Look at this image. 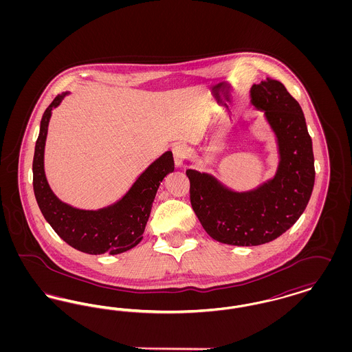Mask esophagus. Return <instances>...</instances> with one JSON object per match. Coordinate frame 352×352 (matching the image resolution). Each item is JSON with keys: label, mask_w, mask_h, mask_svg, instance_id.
I'll return each instance as SVG.
<instances>
[{"label": "esophagus", "mask_w": 352, "mask_h": 352, "mask_svg": "<svg viewBox=\"0 0 352 352\" xmlns=\"http://www.w3.org/2000/svg\"><path fill=\"white\" fill-rule=\"evenodd\" d=\"M190 153V149L187 145L184 144H178L173 148V155H174V162H175V166L177 168H182L184 164V160L187 158Z\"/></svg>", "instance_id": "1"}]
</instances>
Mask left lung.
<instances>
[{
  "mask_svg": "<svg viewBox=\"0 0 352 352\" xmlns=\"http://www.w3.org/2000/svg\"><path fill=\"white\" fill-rule=\"evenodd\" d=\"M251 102L264 111L277 137L280 162L274 178L236 192L211 174L186 170L191 206L206 232L239 247L265 244L286 232L305 211L316 179L311 137L298 101L281 82L267 78L252 85Z\"/></svg>",
  "mask_w": 352,
  "mask_h": 352,
  "instance_id": "1",
  "label": "left lung"
}]
</instances>
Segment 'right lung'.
I'll list each match as a JSON object with an SVG mask.
<instances>
[{"label":"right lung","instance_id":"add662e5","mask_svg":"<svg viewBox=\"0 0 352 352\" xmlns=\"http://www.w3.org/2000/svg\"><path fill=\"white\" fill-rule=\"evenodd\" d=\"M67 95H58L45 111L35 144L33 187L36 203L52 230L68 245L89 254H118L129 251L141 240L151 217V204L162 179L173 173V153L155 160L134 182L131 190L112 206L98 211H85L59 201L47 184L43 155L52 108Z\"/></svg>","mask_w":352,"mask_h":352}]
</instances>
